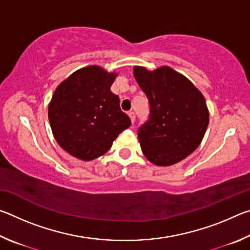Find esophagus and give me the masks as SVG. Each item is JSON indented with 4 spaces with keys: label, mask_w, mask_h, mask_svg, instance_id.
Wrapping results in <instances>:
<instances>
[{
    "label": "esophagus",
    "mask_w": 250,
    "mask_h": 250,
    "mask_svg": "<svg viewBox=\"0 0 250 250\" xmlns=\"http://www.w3.org/2000/svg\"><path fill=\"white\" fill-rule=\"evenodd\" d=\"M128 115H129V117H130L131 122H132V124H133V122L135 121V113H134L133 111H129Z\"/></svg>",
    "instance_id": "obj_1"
}]
</instances>
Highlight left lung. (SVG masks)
<instances>
[{
    "mask_svg": "<svg viewBox=\"0 0 250 250\" xmlns=\"http://www.w3.org/2000/svg\"><path fill=\"white\" fill-rule=\"evenodd\" d=\"M133 75L150 104V118L138 131L146 158L170 167L196 150L204 138L209 112L191 80L168 66L154 70L134 66Z\"/></svg>",
    "mask_w": 250,
    "mask_h": 250,
    "instance_id": "left-lung-1",
    "label": "left lung"
}]
</instances>
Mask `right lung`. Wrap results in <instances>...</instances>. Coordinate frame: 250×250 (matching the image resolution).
I'll use <instances>...</instances> for the list:
<instances>
[{"instance_id": "1", "label": "right lung", "mask_w": 250, "mask_h": 250, "mask_svg": "<svg viewBox=\"0 0 250 250\" xmlns=\"http://www.w3.org/2000/svg\"><path fill=\"white\" fill-rule=\"evenodd\" d=\"M118 74L97 65L83 67L58 84L48 104L55 140L70 155L91 161L104 155L130 118L110 90Z\"/></svg>"}]
</instances>
